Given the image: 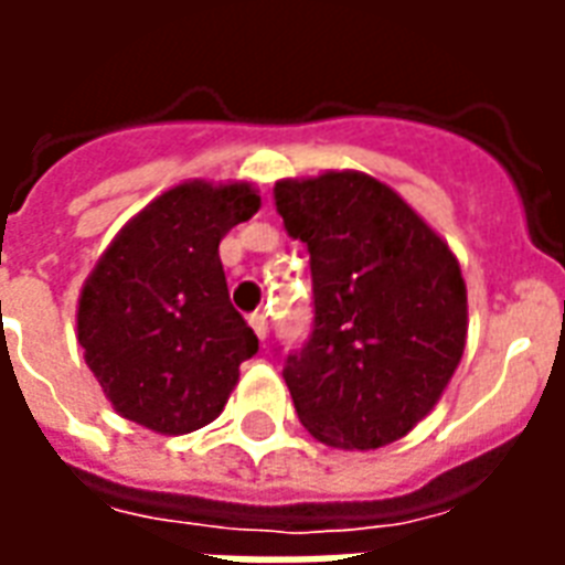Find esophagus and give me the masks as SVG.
I'll use <instances>...</instances> for the list:
<instances>
[{"mask_svg": "<svg viewBox=\"0 0 565 565\" xmlns=\"http://www.w3.org/2000/svg\"><path fill=\"white\" fill-rule=\"evenodd\" d=\"M247 323H250V330L257 332L259 342H266V335H269V318H266L263 311H257V315H250V318H247Z\"/></svg>", "mask_w": 565, "mask_h": 565, "instance_id": "obj_1", "label": "esophagus"}]
</instances>
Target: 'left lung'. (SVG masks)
<instances>
[{
  "instance_id": "1",
  "label": "left lung",
  "mask_w": 565,
  "mask_h": 565,
  "mask_svg": "<svg viewBox=\"0 0 565 565\" xmlns=\"http://www.w3.org/2000/svg\"><path fill=\"white\" fill-rule=\"evenodd\" d=\"M275 205L306 242L315 330L284 360L311 436L375 450L408 436L460 366L466 281L448 242L366 172L284 178Z\"/></svg>"
}]
</instances>
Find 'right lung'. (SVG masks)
Returning a JSON list of instances; mask_svg holds the SVG:
<instances>
[{
    "mask_svg": "<svg viewBox=\"0 0 565 565\" xmlns=\"http://www.w3.org/2000/svg\"><path fill=\"white\" fill-rule=\"evenodd\" d=\"M250 181H184L115 235L78 299V344L120 417L184 436L221 415L257 335L230 302L217 247L250 221Z\"/></svg>",
    "mask_w": 565,
    "mask_h": 565,
    "instance_id": "1",
    "label": "right lung"
}]
</instances>
